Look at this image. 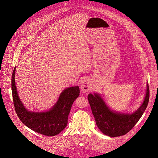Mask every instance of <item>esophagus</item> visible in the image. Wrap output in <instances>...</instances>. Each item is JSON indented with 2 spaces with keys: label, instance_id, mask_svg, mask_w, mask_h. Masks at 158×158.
<instances>
[{
  "label": "esophagus",
  "instance_id": "esophagus-1",
  "mask_svg": "<svg viewBox=\"0 0 158 158\" xmlns=\"http://www.w3.org/2000/svg\"><path fill=\"white\" fill-rule=\"evenodd\" d=\"M81 89L83 93H86L90 90V81L89 79L86 78L81 81Z\"/></svg>",
  "mask_w": 158,
  "mask_h": 158
}]
</instances>
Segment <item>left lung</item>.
<instances>
[{
    "mask_svg": "<svg viewBox=\"0 0 158 158\" xmlns=\"http://www.w3.org/2000/svg\"><path fill=\"white\" fill-rule=\"evenodd\" d=\"M149 97L150 90L147 84L143 102L133 114H123L112 111L97 93H94V95L89 94L88 99L99 130L104 135L114 137L125 135L135 127L147 107Z\"/></svg>",
    "mask_w": 158,
    "mask_h": 158,
    "instance_id": "obj_1",
    "label": "left lung"
}]
</instances>
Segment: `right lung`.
Here are the masks:
<instances>
[{"label":"right lung","mask_w":158,"mask_h":158,"mask_svg":"<svg viewBox=\"0 0 158 158\" xmlns=\"http://www.w3.org/2000/svg\"><path fill=\"white\" fill-rule=\"evenodd\" d=\"M15 70L11 77V89L16 113L23 123L28 128L40 134L53 136L61 133L68 125V118L72 105L79 96V87H70L60 94L55 105L49 111L34 113L27 110L18 96L15 85Z\"/></svg>","instance_id":"1"}]
</instances>
